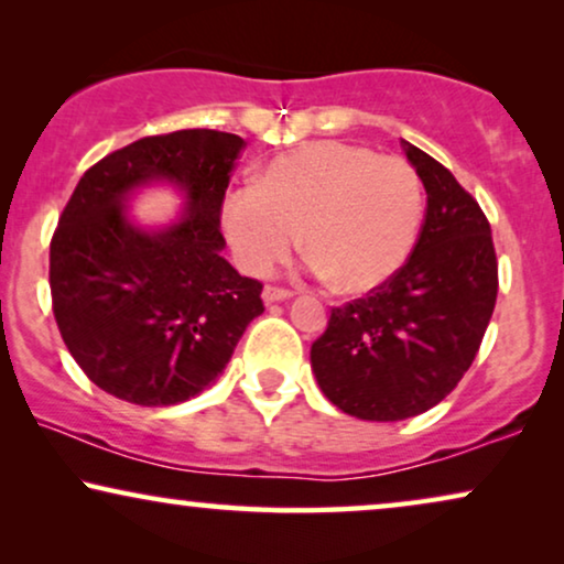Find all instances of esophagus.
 Segmentation results:
<instances>
[{
	"label": "esophagus",
	"mask_w": 564,
	"mask_h": 564,
	"mask_svg": "<svg viewBox=\"0 0 564 564\" xmlns=\"http://www.w3.org/2000/svg\"><path fill=\"white\" fill-rule=\"evenodd\" d=\"M261 297H264V303H276V300L292 297V292L284 288H276V284H267L264 292H261Z\"/></svg>",
	"instance_id": "obj_1"
}]
</instances>
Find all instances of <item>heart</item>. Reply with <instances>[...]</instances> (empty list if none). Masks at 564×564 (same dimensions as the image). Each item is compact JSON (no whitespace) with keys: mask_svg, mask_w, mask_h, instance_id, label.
<instances>
[{"mask_svg":"<svg viewBox=\"0 0 564 564\" xmlns=\"http://www.w3.org/2000/svg\"><path fill=\"white\" fill-rule=\"evenodd\" d=\"M423 218V187L398 156L351 143H311L274 156L234 192L223 226L236 259L267 274L300 243L338 292L390 280L411 253Z\"/></svg>","mask_w":564,"mask_h":564,"instance_id":"b5f03b06","label":"heart"}]
</instances>
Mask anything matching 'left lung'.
Listing matches in <instances>:
<instances>
[{"instance_id":"8db88e82","label":"left lung","mask_w":564,"mask_h":564,"mask_svg":"<svg viewBox=\"0 0 564 564\" xmlns=\"http://www.w3.org/2000/svg\"><path fill=\"white\" fill-rule=\"evenodd\" d=\"M426 187L413 253L365 297L330 311L311 346L323 395L354 419L403 421L449 395L480 349L498 297L490 223L449 169L403 141Z\"/></svg>"}]
</instances>
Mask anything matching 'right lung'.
<instances>
[{"instance_id":"1","label":"right lung","mask_w":564,"mask_h":564,"mask_svg":"<svg viewBox=\"0 0 564 564\" xmlns=\"http://www.w3.org/2000/svg\"><path fill=\"white\" fill-rule=\"evenodd\" d=\"M243 138L174 130L89 166L51 238L61 338L97 388L128 403L176 405L203 392L264 313L261 282L220 257V210ZM180 183L191 199L164 231L135 229L124 199L143 183Z\"/></svg>"}]
</instances>
